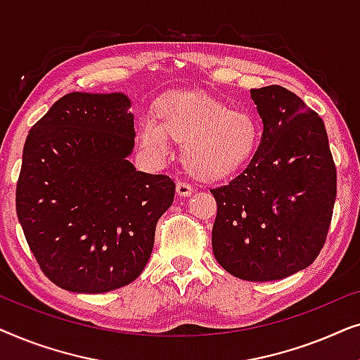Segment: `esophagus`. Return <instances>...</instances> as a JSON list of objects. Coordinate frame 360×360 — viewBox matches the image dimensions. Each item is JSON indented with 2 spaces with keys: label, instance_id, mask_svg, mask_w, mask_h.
<instances>
[{
  "label": "esophagus",
  "instance_id": "34e87169",
  "mask_svg": "<svg viewBox=\"0 0 360 360\" xmlns=\"http://www.w3.org/2000/svg\"><path fill=\"white\" fill-rule=\"evenodd\" d=\"M175 190H176V195H179L180 198H186V196H190L191 193H193V188H191L190 185L184 184V181H179L175 186Z\"/></svg>",
  "mask_w": 360,
  "mask_h": 360
}]
</instances>
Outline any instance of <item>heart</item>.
I'll return each instance as SVG.
<instances>
[{"mask_svg":"<svg viewBox=\"0 0 360 360\" xmlns=\"http://www.w3.org/2000/svg\"><path fill=\"white\" fill-rule=\"evenodd\" d=\"M137 137L150 159L164 160L172 142L181 144V164L200 181L233 179L252 160L262 139L259 121L245 110L201 91L172 90L152 106V120L141 121Z\"/></svg>","mask_w":360,"mask_h":360,"instance_id":"obj_1","label":"heart"}]
</instances>
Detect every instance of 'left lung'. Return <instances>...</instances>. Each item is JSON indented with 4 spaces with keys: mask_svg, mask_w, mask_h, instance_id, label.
<instances>
[{
    "mask_svg": "<svg viewBox=\"0 0 360 360\" xmlns=\"http://www.w3.org/2000/svg\"><path fill=\"white\" fill-rule=\"evenodd\" d=\"M262 141L243 174L211 190L214 257L226 272L272 282L307 269L331 224L336 167L316 111L287 88L250 90Z\"/></svg>",
    "mask_w": 360,
    "mask_h": 360,
    "instance_id": "obj_1",
    "label": "left lung"
}]
</instances>
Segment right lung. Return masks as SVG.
Returning <instances> with one entry per match:
<instances>
[{"mask_svg":"<svg viewBox=\"0 0 360 360\" xmlns=\"http://www.w3.org/2000/svg\"><path fill=\"white\" fill-rule=\"evenodd\" d=\"M129 96L73 91L29 131L16 213L49 280L73 293L134 282L154 249L157 221L174 203L167 175L136 170Z\"/></svg>","mask_w":360,"mask_h":360,"instance_id":"obj_1","label":"right lung"}]
</instances>
